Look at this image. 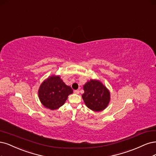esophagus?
<instances>
[{
	"label": "esophagus",
	"mask_w": 156,
	"mask_h": 156,
	"mask_svg": "<svg viewBox=\"0 0 156 156\" xmlns=\"http://www.w3.org/2000/svg\"><path fill=\"white\" fill-rule=\"evenodd\" d=\"M74 94H79V90H74Z\"/></svg>",
	"instance_id": "esophagus-1"
}]
</instances>
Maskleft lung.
Listing matches in <instances>:
<instances>
[{"label": "left lung", "instance_id": "8db88e82", "mask_svg": "<svg viewBox=\"0 0 156 156\" xmlns=\"http://www.w3.org/2000/svg\"><path fill=\"white\" fill-rule=\"evenodd\" d=\"M82 98L88 108L94 112L104 110L110 101L109 90L98 79H90L83 86Z\"/></svg>", "mask_w": 156, "mask_h": 156}]
</instances>
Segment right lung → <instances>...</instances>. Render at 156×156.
I'll use <instances>...</instances> for the list:
<instances>
[{
	"label": "right lung",
	"mask_w": 156,
	"mask_h": 156,
	"mask_svg": "<svg viewBox=\"0 0 156 156\" xmlns=\"http://www.w3.org/2000/svg\"><path fill=\"white\" fill-rule=\"evenodd\" d=\"M73 94V90L61 79L60 76L51 75L40 85L38 95L41 103L51 110L60 108Z\"/></svg>",
	"instance_id": "1"
}]
</instances>
